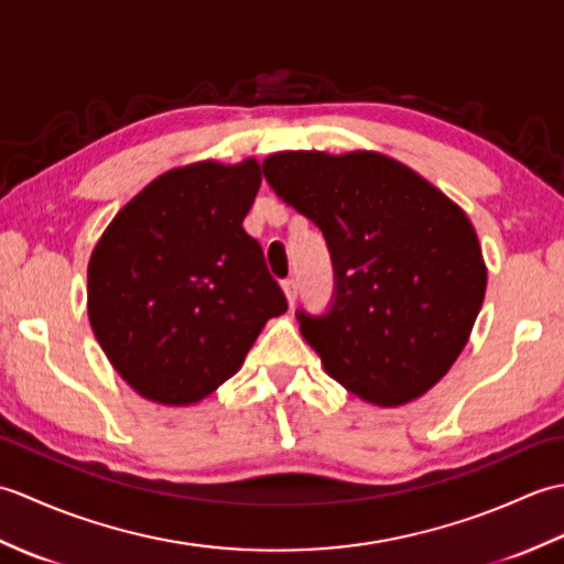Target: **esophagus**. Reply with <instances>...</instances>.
I'll use <instances>...</instances> for the list:
<instances>
[{"mask_svg": "<svg viewBox=\"0 0 564 564\" xmlns=\"http://www.w3.org/2000/svg\"><path fill=\"white\" fill-rule=\"evenodd\" d=\"M281 289L285 293V297H289V303L295 305V301H297V283L293 279H285V281H281Z\"/></svg>", "mask_w": 564, "mask_h": 564, "instance_id": "34e87169", "label": "esophagus"}]
</instances>
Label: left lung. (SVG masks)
I'll return each instance as SVG.
<instances>
[{
  "label": "left lung",
  "mask_w": 564,
  "mask_h": 564,
  "mask_svg": "<svg viewBox=\"0 0 564 564\" xmlns=\"http://www.w3.org/2000/svg\"><path fill=\"white\" fill-rule=\"evenodd\" d=\"M261 166L327 239L332 305L319 317L295 313L327 373L380 406L422 398L465 349L485 301L473 223L380 152H275Z\"/></svg>",
  "instance_id": "1"
}]
</instances>
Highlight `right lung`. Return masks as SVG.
I'll use <instances>...</instances> for the list:
<instances>
[{"instance_id": "obj_1", "label": "right lung", "mask_w": 564, "mask_h": 564, "mask_svg": "<svg viewBox=\"0 0 564 564\" xmlns=\"http://www.w3.org/2000/svg\"><path fill=\"white\" fill-rule=\"evenodd\" d=\"M257 160L166 172L118 210L91 251L87 310L104 354L142 398L194 404L289 310L245 215Z\"/></svg>"}]
</instances>
